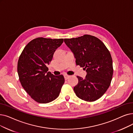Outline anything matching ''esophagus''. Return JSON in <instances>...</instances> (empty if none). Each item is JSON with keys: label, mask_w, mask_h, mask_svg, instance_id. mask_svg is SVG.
<instances>
[{"label": "esophagus", "mask_w": 133, "mask_h": 133, "mask_svg": "<svg viewBox=\"0 0 133 133\" xmlns=\"http://www.w3.org/2000/svg\"><path fill=\"white\" fill-rule=\"evenodd\" d=\"M69 77H70V76H68V75H66V74L64 75V78H65V80H67V79H68Z\"/></svg>", "instance_id": "1"}]
</instances>
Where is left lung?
I'll use <instances>...</instances> for the list:
<instances>
[{"instance_id":"obj_1","label":"left lung","mask_w":133,"mask_h":133,"mask_svg":"<svg viewBox=\"0 0 133 133\" xmlns=\"http://www.w3.org/2000/svg\"><path fill=\"white\" fill-rule=\"evenodd\" d=\"M64 42L76 58V65L84 67L85 79L77 76L74 88L77 96L84 101L94 102L105 94L112 78V60L110 51L97 37L84 35L77 38H65Z\"/></svg>"}]
</instances>
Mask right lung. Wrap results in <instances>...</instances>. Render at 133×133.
<instances>
[{
	"instance_id": "right-lung-1",
	"label": "right lung",
	"mask_w": 133,
	"mask_h": 133,
	"mask_svg": "<svg viewBox=\"0 0 133 133\" xmlns=\"http://www.w3.org/2000/svg\"><path fill=\"white\" fill-rule=\"evenodd\" d=\"M63 38L38 37L25 46L19 57L17 72L22 87L32 98L39 103H48L59 96L65 79L55 76L47 65Z\"/></svg>"
}]
</instances>
